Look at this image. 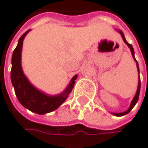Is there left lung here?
Segmentation results:
<instances>
[{
  "instance_id": "8db88e82",
  "label": "left lung",
  "mask_w": 148,
  "mask_h": 148,
  "mask_svg": "<svg viewBox=\"0 0 148 148\" xmlns=\"http://www.w3.org/2000/svg\"><path fill=\"white\" fill-rule=\"evenodd\" d=\"M117 32H118L121 34V36H122V38H123V42H124L126 45H128V47L130 49V51H131L132 56H133L134 60V61H135V62H136V67H137L138 73H139V74H140L139 65H138V62H137V61H136V59H135V57H134V49H133V47H132V45H130V44H129V43L126 41V39H125V37H124V35H123V32H122V31H120V30H117ZM140 90V75H139V80H138V87H137V91H136V93H135V95H134V97L133 100L131 101V103H130V108H129V109H128L126 111H123V112H121V113H111V114H113L114 116H124V115H127L128 113H130V110L133 109L134 106L136 104L137 101H138V99H139Z\"/></svg>"
}]
</instances>
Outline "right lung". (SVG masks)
Instances as JSON below:
<instances>
[{"label":"right lung","instance_id":"right-lung-1","mask_svg":"<svg viewBox=\"0 0 148 148\" xmlns=\"http://www.w3.org/2000/svg\"><path fill=\"white\" fill-rule=\"evenodd\" d=\"M29 32L30 30L25 32L20 37L18 42V45L14 50L12 56L11 81L14 88L16 97L19 103L25 108L34 113L44 115L56 110L61 104L65 102L74 87L75 79H77L78 75H74L66 89L60 94L48 95L44 92L36 88L25 75L21 66V52L23 41Z\"/></svg>","mask_w":148,"mask_h":148}]
</instances>
